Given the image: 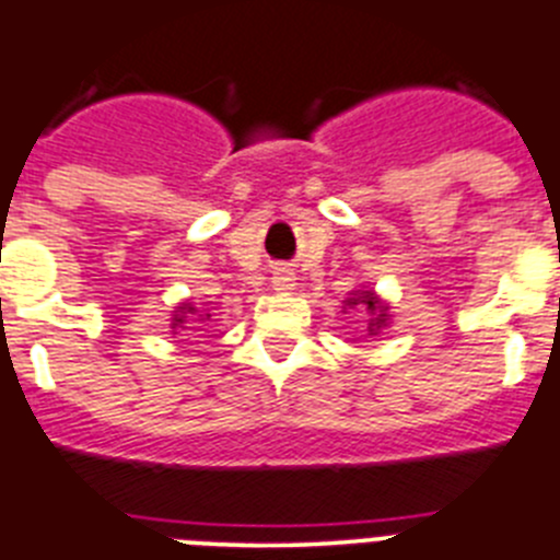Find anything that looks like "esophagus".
I'll use <instances>...</instances> for the list:
<instances>
[{
  "label": "esophagus",
  "instance_id": "obj_1",
  "mask_svg": "<svg viewBox=\"0 0 560 560\" xmlns=\"http://www.w3.org/2000/svg\"><path fill=\"white\" fill-rule=\"evenodd\" d=\"M271 283H275L277 291H289V289H294V275H291V269L280 266V269H275V277H271Z\"/></svg>",
  "mask_w": 560,
  "mask_h": 560
}]
</instances>
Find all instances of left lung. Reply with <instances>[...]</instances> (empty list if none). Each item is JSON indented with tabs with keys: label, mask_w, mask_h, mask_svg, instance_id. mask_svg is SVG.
Segmentation results:
<instances>
[{
	"label": "left lung",
	"mask_w": 560,
	"mask_h": 560,
	"mask_svg": "<svg viewBox=\"0 0 560 560\" xmlns=\"http://www.w3.org/2000/svg\"><path fill=\"white\" fill-rule=\"evenodd\" d=\"M348 308H353V305H360L362 312H368V319H365V331L368 334H380L382 328L388 326V303H382L380 298H376L374 291H357L353 298L346 300Z\"/></svg>",
	"instance_id": "1"
}]
</instances>
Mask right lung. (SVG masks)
Returning a JSON list of instances; mask_svg holds the SVG:
<instances>
[{
  "mask_svg": "<svg viewBox=\"0 0 560 560\" xmlns=\"http://www.w3.org/2000/svg\"><path fill=\"white\" fill-rule=\"evenodd\" d=\"M189 314H198V308H195L192 303H180L178 305V312L172 314V328H180V331H192V326H189V323H192V319H189ZM198 317H212V314H198ZM178 334V331H175Z\"/></svg>",
  "mask_w": 560,
  "mask_h": 560,
  "instance_id": "add662e5",
  "label": "right lung"
}]
</instances>
